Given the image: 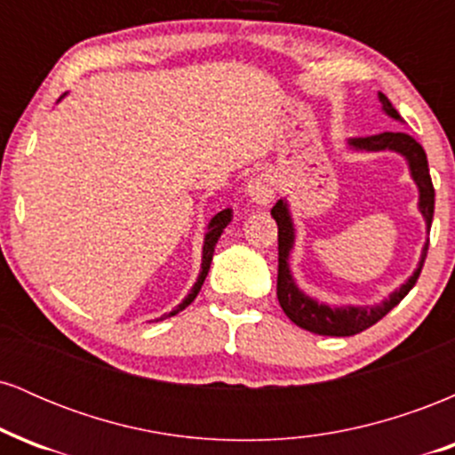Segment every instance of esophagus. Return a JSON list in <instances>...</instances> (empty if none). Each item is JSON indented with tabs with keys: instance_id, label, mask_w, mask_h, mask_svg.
Wrapping results in <instances>:
<instances>
[{
	"instance_id": "1",
	"label": "esophagus",
	"mask_w": 455,
	"mask_h": 455,
	"mask_svg": "<svg viewBox=\"0 0 455 455\" xmlns=\"http://www.w3.org/2000/svg\"><path fill=\"white\" fill-rule=\"evenodd\" d=\"M275 190H278V175L265 171V173L254 175L252 180L245 186V195L250 196V201L259 207H267L274 201Z\"/></svg>"
}]
</instances>
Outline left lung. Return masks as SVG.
<instances>
[{"label":"left lung","mask_w":455,"mask_h":455,"mask_svg":"<svg viewBox=\"0 0 455 455\" xmlns=\"http://www.w3.org/2000/svg\"><path fill=\"white\" fill-rule=\"evenodd\" d=\"M379 100L383 104V111L387 113L389 117L400 119V113L395 111L394 104L389 102V98L385 96V93H379ZM348 145H351L353 149L363 151L391 149L404 156L406 162H409L412 180H415L417 188H419V212L421 216L426 218V227L427 231H430L432 216H435V186H432L430 180V169H427L424 148L406 132H380L374 134V137H359L348 140ZM271 216H274L275 224H278V301L282 310H284V315L289 316L295 325L306 329V331L318 333V336H355V333L363 331V329L379 323L389 310H394V307L409 295V291L415 286L417 278H419L427 254V243H430L426 242L424 252H421L419 267L415 269V274H412L398 291H394L383 304L336 307L321 304V301L307 297L304 291L297 289L289 267V254L295 243V228L293 220H291L289 205H286L284 198H280V201L271 207Z\"/></svg>","instance_id":"left-lung-1"}]
</instances>
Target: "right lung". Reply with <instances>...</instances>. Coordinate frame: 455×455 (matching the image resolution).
Here are the masks:
<instances>
[{"mask_svg":"<svg viewBox=\"0 0 455 455\" xmlns=\"http://www.w3.org/2000/svg\"><path fill=\"white\" fill-rule=\"evenodd\" d=\"M231 218H233V210H222L220 213H216V216L212 218L210 227H207V233H205V243H203L201 274H198L195 286H192V291H190V293H188L186 299L181 301V304L177 306L173 312H169V315H164L162 318L175 316L177 312H181V310H184V307H188V306L192 304V301H195V297L198 295V291H201L203 282H205V278H207V271H210V265H212V259H213V248H216L218 239H220V235H222L224 228H227V224L231 222Z\"/></svg>","mask_w":455,"mask_h":455,"instance_id":"add662e5","label":"right lung"}]
</instances>
